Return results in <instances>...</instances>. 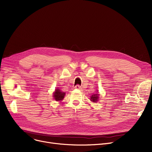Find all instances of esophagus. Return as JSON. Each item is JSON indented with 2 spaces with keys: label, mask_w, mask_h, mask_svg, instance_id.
Here are the masks:
<instances>
[{
  "label": "esophagus",
  "mask_w": 152,
  "mask_h": 152,
  "mask_svg": "<svg viewBox=\"0 0 152 152\" xmlns=\"http://www.w3.org/2000/svg\"><path fill=\"white\" fill-rule=\"evenodd\" d=\"M75 89H79V90H80V89H81V86H79V85H76V86H75Z\"/></svg>",
  "instance_id": "1"
}]
</instances>
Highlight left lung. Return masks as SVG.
I'll return each instance as SVG.
<instances>
[{"label":"left lung","instance_id":"left-lung-1","mask_svg":"<svg viewBox=\"0 0 152 152\" xmlns=\"http://www.w3.org/2000/svg\"><path fill=\"white\" fill-rule=\"evenodd\" d=\"M99 94H93L92 95H91V100L92 102H97L99 100Z\"/></svg>","mask_w":152,"mask_h":152}]
</instances>
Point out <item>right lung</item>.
Returning a JSON list of instances; mask_svg holds the SVG:
<instances>
[{
  "label": "right lung",
  "mask_w": 152,
  "mask_h": 152,
  "mask_svg": "<svg viewBox=\"0 0 152 152\" xmlns=\"http://www.w3.org/2000/svg\"><path fill=\"white\" fill-rule=\"evenodd\" d=\"M65 93L61 92L59 89H56L53 93V97L56 101H61L64 99Z\"/></svg>",
  "instance_id": "add662e5"
}]
</instances>
